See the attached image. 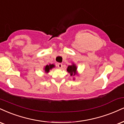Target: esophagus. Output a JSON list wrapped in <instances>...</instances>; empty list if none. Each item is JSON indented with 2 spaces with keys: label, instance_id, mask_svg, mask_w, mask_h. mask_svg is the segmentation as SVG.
Returning a JSON list of instances; mask_svg holds the SVG:
<instances>
[{
  "label": "esophagus",
  "instance_id": "esophagus-1",
  "mask_svg": "<svg viewBox=\"0 0 124 124\" xmlns=\"http://www.w3.org/2000/svg\"><path fill=\"white\" fill-rule=\"evenodd\" d=\"M62 66H63V65H62V63H58V67L59 68V69H61L62 68Z\"/></svg>",
  "mask_w": 124,
  "mask_h": 124
}]
</instances>
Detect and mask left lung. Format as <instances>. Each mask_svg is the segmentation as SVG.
<instances>
[{
	"label": "left lung",
	"mask_w": 124,
	"mask_h": 124,
	"mask_svg": "<svg viewBox=\"0 0 124 124\" xmlns=\"http://www.w3.org/2000/svg\"><path fill=\"white\" fill-rule=\"evenodd\" d=\"M67 71L71 76H75L76 75H78V71H77V67L76 65V64H74V63H72L71 65L68 66V68H67ZM73 79L74 80L75 78L74 77Z\"/></svg>",
	"instance_id": "obj_1"
}]
</instances>
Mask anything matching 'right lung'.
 <instances>
[{"label":"right lung","instance_id":"right-lung-1","mask_svg":"<svg viewBox=\"0 0 124 124\" xmlns=\"http://www.w3.org/2000/svg\"><path fill=\"white\" fill-rule=\"evenodd\" d=\"M54 68H55V65L54 64H50L49 65H47L46 66H44V68H43V70H44V72L46 73H48L50 72V70H51Z\"/></svg>","mask_w":124,"mask_h":124}]
</instances>
